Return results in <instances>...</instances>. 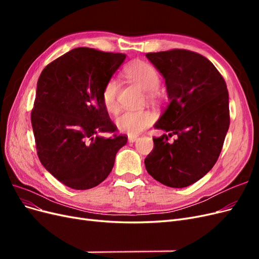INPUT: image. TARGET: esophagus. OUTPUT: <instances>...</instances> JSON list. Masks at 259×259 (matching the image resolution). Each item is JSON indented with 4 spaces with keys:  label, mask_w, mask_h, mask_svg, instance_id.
<instances>
[{
    "label": "esophagus",
    "mask_w": 259,
    "mask_h": 259,
    "mask_svg": "<svg viewBox=\"0 0 259 259\" xmlns=\"http://www.w3.org/2000/svg\"><path fill=\"white\" fill-rule=\"evenodd\" d=\"M137 139H138L137 135H128V142L130 143H135Z\"/></svg>",
    "instance_id": "1"
}]
</instances>
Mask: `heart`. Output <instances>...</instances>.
I'll return each instance as SVG.
<instances>
[{
	"label": "heart",
	"instance_id": "heart-1",
	"mask_svg": "<svg viewBox=\"0 0 259 259\" xmlns=\"http://www.w3.org/2000/svg\"><path fill=\"white\" fill-rule=\"evenodd\" d=\"M123 74L130 82L145 91L148 99L153 100L158 96L156 90L160 85V75L156 69L150 64L144 61H134L125 67ZM117 93H119V84L113 79L109 80L101 93V99L107 111L114 112L116 110ZM153 121L154 115L150 111L128 110L123 111L116 116L115 125L121 132L134 135L150 126Z\"/></svg>",
	"mask_w": 259,
	"mask_h": 259
}]
</instances>
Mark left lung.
Instances as JSON below:
<instances>
[{"instance_id": "left-lung-1", "label": "left lung", "mask_w": 259, "mask_h": 259, "mask_svg": "<svg viewBox=\"0 0 259 259\" xmlns=\"http://www.w3.org/2000/svg\"><path fill=\"white\" fill-rule=\"evenodd\" d=\"M146 57L165 80L169 104L154 124L168 135L153 138L145 166L161 184L185 188L206 175L221 154L230 124L228 90L200 54L171 50ZM171 136L176 140L168 142Z\"/></svg>"}]
</instances>
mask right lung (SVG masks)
Here are the masks:
<instances>
[{
	"mask_svg": "<svg viewBox=\"0 0 259 259\" xmlns=\"http://www.w3.org/2000/svg\"><path fill=\"white\" fill-rule=\"evenodd\" d=\"M126 55L77 48L46 66L37 80L31 124L38 159L75 190L98 186L110 174L127 137L114 133L101 93Z\"/></svg>",
	"mask_w": 259,
	"mask_h": 259,
	"instance_id": "1",
	"label": "right lung"
}]
</instances>
